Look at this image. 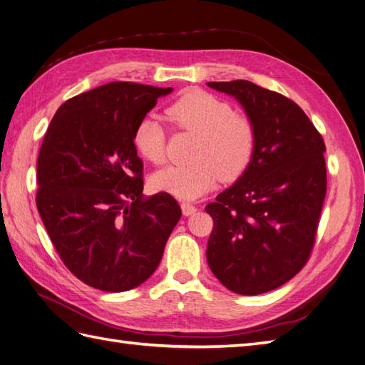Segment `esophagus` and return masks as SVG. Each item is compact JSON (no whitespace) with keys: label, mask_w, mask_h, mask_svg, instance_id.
Here are the masks:
<instances>
[{"label":"esophagus","mask_w":365,"mask_h":365,"mask_svg":"<svg viewBox=\"0 0 365 365\" xmlns=\"http://www.w3.org/2000/svg\"><path fill=\"white\" fill-rule=\"evenodd\" d=\"M182 212H183V216H191V214H194L195 211H197V208L194 207V205H191V203H188V202H183L182 205Z\"/></svg>","instance_id":"esophagus-1"}]
</instances>
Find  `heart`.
I'll use <instances>...</instances> for the list:
<instances>
[{
	"instance_id": "heart-1",
	"label": "heart",
	"mask_w": 365,
	"mask_h": 365,
	"mask_svg": "<svg viewBox=\"0 0 365 365\" xmlns=\"http://www.w3.org/2000/svg\"><path fill=\"white\" fill-rule=\"evenodd\" d=\"M173 123L195 134L191 163L171 165L151 175L153 188L183 200L199 199L217 179L235 182L255 155L256 133L250 118L232 112L228 103L208 92L190 91L168 108ZM134 146L155 165L166 158V133L160 121L143 118L134 130Z\"/></svg>"
}]
</instances>
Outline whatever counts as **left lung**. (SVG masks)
Here are the masks:
<instances>
[{"instance_id": "1", "label": "left lung", "mask_w": 365, "mask_h": 365, "mask_svg": "<svg viewBox=\"0 0 365 365\" xmlns=\"http://www.w3.org/2000/svg\"><path fill=\"white\" fill-rule=\"evenodd\" d=\"M207 85L235 97L256 133L244 175L205 208L214 220L208 265L237 294L272 292L301 272L313 250L327 192L325 143L282 93L247 80Z\"/></svg>"}]
</instances>
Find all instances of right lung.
Returning <instances> with one entry per match:
<instances>
[{
	"instance_id": "right-lung-1",
	"label": "right lung",
	"mask_w": 365,
	"mask_h": 365,
	"mask_svg": "<svg viewBox=\"0 0 365 365\" xmlns=\"http://www.w3.org/2000/svg\"><path fill=\"white\" fill-rule=\"evenodd\" d=\"M173 88L114 81L64 101L36 162V208L73 276L101 292L143 284L182 216L171 194L145 197L134 130Z\"/></svg>"
}]
</instances>
